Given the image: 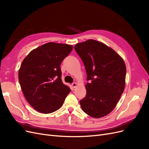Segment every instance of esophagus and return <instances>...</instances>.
I'll return each mask as SVG.
<instances>
[{"label":"esophagus","instance_id":"1","mask_svg":"<svg viewBox=\"0 0 149 149\" xmlns=\"http://www.w3.org/2000/svg\"><path fill=\"white\" fill-rule=\"evenodd\" d=\"M76 85H77V84H76V83H75V82L72 83V86H73V88H76Z\"/></svg>","mask_w":149,"mask_h":149}]
</instances>
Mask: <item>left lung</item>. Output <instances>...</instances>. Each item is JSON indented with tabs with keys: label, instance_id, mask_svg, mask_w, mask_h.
<instances>
[{
	"label": "left lung",
	"instance_id": "obj_1",
	"mask_svg": "<svg viewBox=\"0 0 149 149\" xmlns=\"http://www.w3.org/2000/svg\"><path fill=\"white\" fill-rule=\"evenodd\" d=\"M74 49L83 62L89 81L80 105L86 114L102 118L114 109L124 92L125 63L113 49L94 40L77 43Z\"/></svg>",
	"mask_w": 149,
	"mask_h": 149
}]
</instances>
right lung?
I'll use <instances>...</instances> for the list:
<instances>
[{
    "instance_id": "1",
    "label": "right lung",
    "mask_w": 149,
    "mask_h": 149,
    "mask_svg": "<svg viewBox=\"0 0 149 149\" xmlns=\"http://www.w3.org/2000/svg\"><path fill=\"white\" fill-rule=\"evenodd\" d=\"M73 49L70 45L47 43L30 52L22 61L19 80L26 101L43 114L60 109L70 88L61 80V62Z\"/></svg>"
}]
</instances>
